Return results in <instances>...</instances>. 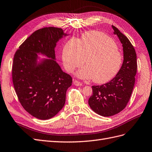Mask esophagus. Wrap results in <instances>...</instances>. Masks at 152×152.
<instances>
[{
    "instance_id": "obj_1",
    "label": "esophagus",
    "mask_w": 152,
    "mask_h": 152,
    "mask_svg": "<svg viewBox=\"0 0 152 152\" xmlns=\"http://www.w3.org/2000/svg\"><path fill=\"white\" fill-rule=\"evenodd\" d=\"M73 83H74V85H76V86H81L82 85V83H80V81H77V80H74L73 81Z\"/></svg>"
}]
</instances>
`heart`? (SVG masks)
Returning a JSON list of instances; mask_svg holds the SVG:
<instances>
[{
  "instance_id": "obj_1",
  "label": "heart",
  "mask_w": 152,
  "mask_h": 152,
  "mask_svg": "<svg viewBox=\"0 0 152 152\" xmlns=\"http://www.w3.org/2000/svg\"><path fill=\"white\" fill-rule=\"evenodd\" d=\"M86 66L76 72L81 79L102 84L117 75L123 62V56L114 41L104 33L90 31L81 39H72L64 46L63 65L71 72L85 63Z\"/></svg>"
}]
</instances>
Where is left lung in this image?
Instances as JSON below:
<instances>
[{
    "label": "left lung",
    "mask_w": 152,
    "mask_h": 152,
    "mask_svg": "<svg viewBox=\"0 0 152 152\" xmlns=\"http://www.w3.org/2000/svg\"><path fill=\"white\" fill-rule=\"evenodd\" d=\"M112 28L122 44V66L110 81L102 85L92 86L93 94L88 99L91 109L102 116L115 115L126 107L133 90L137 67L136 51L131 42L115 26L112 25Z\"/></svg>",
    "instance_id": "obj_1"
}]
</instances>
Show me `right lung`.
Returning <instances> with one entry per match:
<instances>
[{
  "label": "right lung",
  "instance_id": "1",
  "mask_svg": "<svg viewBox=\"0 0 152 152\" xmlns=\"http://www.w3.org/2000/svg\"><path fill=\"white\" fill-rule=\"evenodd\" d=\"M69 35L62 28L45 27L34 32L16 51L12 76L17 96L29 114L41 120L55 116L66 102L72 77L56 61L57 43ZM48 59H40L38 55Z\"/></svg>",
  "mask_w": 152,
  "mask_h": 152
}]
</instances>
